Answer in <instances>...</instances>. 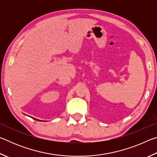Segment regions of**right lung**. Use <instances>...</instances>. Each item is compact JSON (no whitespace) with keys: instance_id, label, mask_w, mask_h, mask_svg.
<instances>
[{"instance_id":"obj_1","label":"right lung","mask_w":157,"mask_h":157,"mask_svg":"<svg viewBox=\"0 0 157 157\" xmlns=\"http://www.w3.org/2000/svg\"><path fill=\"white\" fill-rule=\"evenodd\" d=\"M33 119H35V120H36V121H40V120H38V119H36V118H33Z\"/></svg>"}]
</instances>
